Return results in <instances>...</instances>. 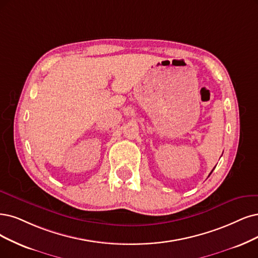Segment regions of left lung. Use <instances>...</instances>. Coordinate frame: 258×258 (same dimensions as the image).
I'll use <instances>...</instances> for the list:
<instances>
[{"mask_svg":"<svg viewBox=\"0 0 258 258\" xmlns=\"http://www.w3.org/2000/svg\"><path fill=\"white\" fill-rule=\"evenodd\" d=\"M213 171H214V170H213ZM213 171H212V172H213ZM212 172H211V174H212Z\"/></svg>","mask_w":258,"mask_h":258,"instance_id":"left-lung-1","label":"left lung"}]
</instances>
